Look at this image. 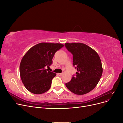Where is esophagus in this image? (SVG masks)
<instances>
[{
  "label": "esophagus",
  "mask_w": 123,
  "mask_h": 123,
  "mask_svg": "<svg viewBox=\"0 0 123 123\" xmlns=\"http://www.w3.org/2000/svg\"><path fill=\"white\" fill-rule=\"evenodd\" d=\"M58 75L59 76H62V73H58Z\"/></svg>",
  "instance_id": "esophagus-1"
}]
</instances>
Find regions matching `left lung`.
<instances>
[{
    "label": "left lung",
    "mask_w": 123,
    "mask_h": 123,
    "mask_svg": "<svg viewBox=\"0 0 123 123\" xmlns=\"http://www.w3.org/2000/svg\"><path fill=\"white\" fill-rule=\"evenodd\" d=\"M65 46L73 55V65L77 71L66 83V87L75 94H86L96 87L102 76L100 57L93 49L83 43H66Z\"/></svg>",
    "instance_id": "8db88e82"
}]
</instances>
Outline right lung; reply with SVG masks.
<instances>
[{
	"label": "right lung",
	"mask_w": 123,
	"mask_h": 123,
	"mask_svg": "<svg viewBox=\"0 0 123 123\" xmlns=\"http://www.w3.org/2000/svg\"><path fill=\"white\" fill-rule=\"evenodd\" d=\"M63 47L61 43H39L32 47L24 56L19 72L22 82L28 91L39 94L50 88L52 80L56 74L46 68L52 64L56 52Z\"/></svg>",
	"instance_id": "obj_1"
}]
</instances>
